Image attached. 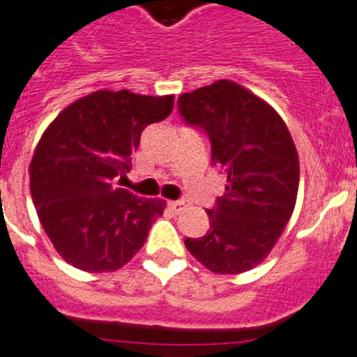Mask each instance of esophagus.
<instances>
[{
  "label": "esophagus",
  "instance_id": "esophagus-1",
  "mask_svg": "<svg viewBox=\"0 0 357 357\" xmlns=\"http://www.w3.org/2000/svg\"><path fill=\"white\" fill-rule=\"evenodd\" d=\"M169 208H171L174 213H181L188 208V204H186V201H171L169 202Z\"/></svg>",
  "mask_w": 357,
  "mask_h": 357
}]
</instances>
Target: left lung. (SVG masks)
<instances>
[{"label": "left lung", "instance_id": "1", "mask_svg": "<svg viewBox=\"0 0 357 357\" xmlns=\"http://www.w3.org/2000/svg\"><path fill=\"white\" fill-rule=\"evenodd\" d=\"M179 112L211 141V160L227 178L209 231L186 238L209 271L238 275L261 264L284 232L298 199L299 158L282 116L234 81H216L178 98Z\"/></svg>", "mask_w": 357, "mask_h": 357}]
</instances>
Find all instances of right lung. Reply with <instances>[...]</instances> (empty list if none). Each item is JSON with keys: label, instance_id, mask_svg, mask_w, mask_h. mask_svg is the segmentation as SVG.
<instances>
[{"label": "right lung", "instance_id": "add662e5", "mask_svg": "<svg viewBox=\"0 0 357 357\" xmlns=\"http://www.w3.org/2000/svg\"><path fill=\"white\" fill-rule=\"evenodd\" d=\"M174 95L98 89L63 109L42 133L29 190L63 261L89 273L123 268L144 246L165 201L114 186L130 171L142 130L167 118Z\"/></svg>", "mask_w": 357, "mask_h": 357}]
</instances>
